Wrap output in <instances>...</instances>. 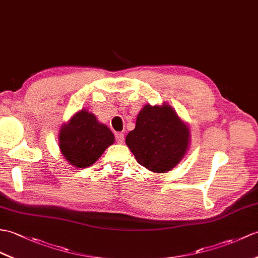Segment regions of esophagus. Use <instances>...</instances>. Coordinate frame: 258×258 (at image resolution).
<instances>
[{"label":"esophagus","mask_w":258,"mask_h":258,"mask_svg":"<svg viewBox=\"0 0 258 258\" xmlns=\"http://www.w3.org/2000/svg\"><path fill=\"white\" fill-rule=\"evenodd\" d=\"M115 141L118 144H122L124 142V134L123 133H115Z\"/></svg>","instance_id":"1"}]
</instances>
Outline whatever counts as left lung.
<instances>
[{
    "label": "left lung",
    "mask_w": 258,
    "mask_h": 258,
    "mask_svg": "<svg viewBox=\"0 0 258 258\" xmlns=\"http://www.w3.org/2000/svg\"><path fill=\"white\" fill-rule=\"evenodd\" d=\"M189 136L188 126L169 105H145L125 141L140 165L166 172L183 158Z\"/></svg>",
    "instance_id": "left-lung-1"
}]
</instances>
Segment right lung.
I'll return each instance as SVG.
<instances>
[{"mask_svg": "<svg viewBox=\"0 0 258 258\" xmlns=\"http://www.w3.org/2000/svg\"><path fill=\"white\" fill-rule=\"evenodd\" d=\"M113 143L114 135L110 128L87 111L77 113L59 134L62 155L78 168L91 166Z\"/></svg>", "mask_w": 258, "mask_h": 258, "instance_id": "obj_1", "label": "right lung"}]
</instances>
